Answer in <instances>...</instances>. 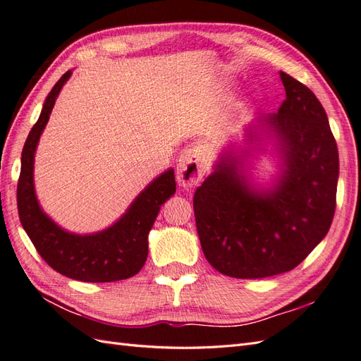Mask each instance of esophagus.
<instances>
[{"label":"esophagus","mask_w":361,"mask_h":361,"mask_svg":"<svg viewBox=\"0 0 361 361\" xmlns=\"http://www.w3.org/2000/svg\"><path fill=\"white\" fill-rule=\"evenodd\" d=\"M207 171V157L199 147L185 149L176 164V178L180 187L192 188L199 185Z\"/></svg>","instance_id":"34e87169"}]
</instances>
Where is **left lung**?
Here are the masks:
<instances>
[{
    "instance_id": "obj_1",
    "label": "left lung",
    "mask_w": 361,
    "mask_h": 361,
    "mask_svg": "<svg viewBox=\"0 0 361 361\" xmlns=\"http://www.w3.org/2000/svg\"><path fill=\"white\" fill-rule=\"evenodd\" d=\"M286 99L245 130L247 147L224 150L194 194L195 226L207 262L224 276L264 279L293 269L329 233L336 209L338 152L313 92L280 72ZM272 140L279 173L268 188L250 159Z\"/></svg>"
}]
</instances>
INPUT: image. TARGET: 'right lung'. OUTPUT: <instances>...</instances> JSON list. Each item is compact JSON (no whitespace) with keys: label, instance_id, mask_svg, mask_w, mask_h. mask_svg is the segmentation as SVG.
<instances>
[{"label":"right lung","instance_id":"right-lung-1","mask_svg":"<svg viewBox=\"0 0 361 361\" xmlns=\"http://www.w3.org/2000/svg\"><path fill=\"white\" fill-rule=\"evenodd\" d=\"M71 75L72 71H68L52 87L24 145L18 180L19 220L42 259L61 276L90 283L125 280L135 276L146 264L150 228L161 204L176 192L174 170L169 169L152 180L126 212L101 232L78 235L52 221L36 197L35 154L57 96Z\"/></svg>","mask_w":361,"mask_h":361}]
</instances>
